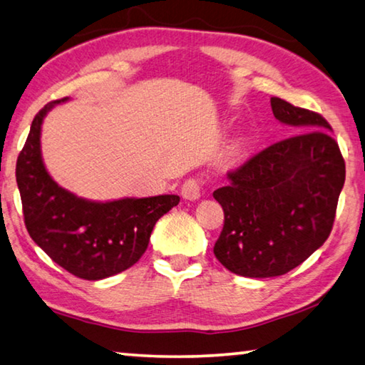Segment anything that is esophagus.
Wrapping results in <instances>:
<instances>
[{
	"mask_svg": "<svg viewBox=\"0 0 365 365\" xmlns=\"http://www.w3.org/2000/svg\"><path fill=\"white\" fill-rule=\"evenodd\" d=\"M200 196H201L200 182H197L196 178H188V180H185V183L182 185V197H183V200L196 201V200H200Z\"/></svg>",
	"mask_w": 365,
	"mask_h": 365,
	"instance_id": "1",
	"label": "esophagus"
}]
</instances>
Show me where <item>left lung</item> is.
<instances>
[{"instance_id": "obj_1", "label": "left lung", "mask_w": 365, "mask_h": 365, "mask_svg": "<svg viewBox=\"0 0 365 365\" xmlns=\"http://www.w3.org/2000/svg\"><path fill=\"white\" fill-rule=\"evenodd\" d=\"M270 106L277 120L299 133L255 154L214 191L225 219L214 255L251 279L287 274L325 243L346 177L322 115L280 98H270Z\"/></svg>"}]
</instances>
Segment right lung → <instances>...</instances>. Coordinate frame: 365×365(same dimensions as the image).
Masks as SVG:
<instances>
[{
    "mask_svg": "<svg viewBox=\"0 0 365 365\" xmlns=\"http://www.w3.org/2000/svg\"><path fill=\"white\" fill-rule=\"evenodd\" d=\"M66 100L38 110L17 158L24 222L34 242L58 265L78 279L101 280L132 267L143 256L156 222L180 197L160 195L96 202L61 188L43 164L40 135L48 110Z\"/></svg>",
    "mask_w": 365,
    "mask_h": 365,
    "instance_id": "obj_1",
    "label": "right lung"
}]
</instances>
